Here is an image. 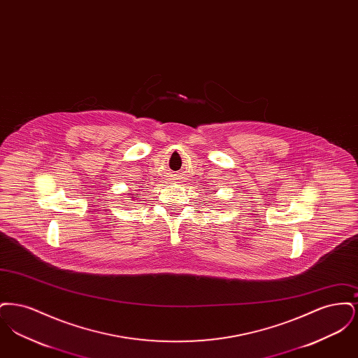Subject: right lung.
Instances as JSON below:
<instances>
[{"instance_id":"right-lung-1","label":"right lung","mask_w":358,"mask_h":358,"mask_svg":"<svg viewBox=\"0 0 358 358\" xmlns=\"http://www.w3.org/2000/svg\"><path fill=\"white\" fill-rule=\"evenodd\" d=\"M134 196H138V194H133V197H134ZM133 197H130V199H133Z\"/></svg>"}]
</instances>
